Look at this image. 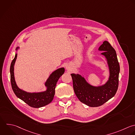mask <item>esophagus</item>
<instances>
[{
  "label": "esophagus",
  "mask_w": 135,
  "mask_h": 135,
  "mask_svg": "<svg viewBox=\"0 0 135 135\" xmlns=\"http://www.w3.org/2000/svg\"><path fill=\"white\" fill-rule=\"evenodd\" d=\"M65 68H66V70H68V71H70L71 70V69H70V67L69 65H66V66H65Z\"/></svg>",
  "instance_id": "1"
}]
</instances>
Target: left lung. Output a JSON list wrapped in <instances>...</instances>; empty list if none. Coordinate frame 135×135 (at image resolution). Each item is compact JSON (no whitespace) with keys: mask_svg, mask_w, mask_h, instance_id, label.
<instances>
[{"mask_svg":"<svg viewBox=\"0 0 135 135\" xmlns=\"http://www.w3.org/2000/svg\"><path fill=\"white\" fill-rule=\"evenodd\" d=\"M104 56L109 75L107 82L101 85L95 86L89 83L84 77L79 74H71L73 80L74 92L79 100L91 107L100 106L115 95L118 87L120 66L116 52L106 41L99 47Z\"/></svg>","mask_w":135,"mask_h":135,"instance_id":"left-lung-1","label":"left lung"}]
</instances>
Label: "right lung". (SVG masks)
<instances>
[{
    "instance_id": "obj_1",
    "label": "right lung",
    "mask_w": 135,
    "mask_h": 135,
    "mask_svg": "<svg viewBox=\"0 0 135 135\" xmlns=\"http://www.w3.org/2000/svg\"><path fill=\"white\" fill-rule=\"evenodd\" d=\"M19 49V47L16 49L15 56L11 63L10 68L11 81L13 90L18 98L30 106L36 108L44 107L52 101L55 94L56 83L59 78L64 74L65 69L64 68H61L52 72L45 82L44 85L46 88L45 91L34 92L25 91L17 86L14 76V65L17 59V51Z\"/></svg>"
}]
</instances>
